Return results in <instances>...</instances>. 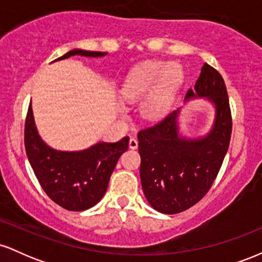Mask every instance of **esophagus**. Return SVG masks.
I'll return each mask as SVG.
<instances>
[{
	"label": "esophagus",
	"mask_w": 262,
	"mask_h": 262,
	"mask_svg": "<svg viewBox=\"0 0 262 262\" xmlns=\"http://www.w3.org/2000/svg\"><path fill=\"white\" fill-rule=\"evenodd\" d=\"M129 148L130 149L138 148V140L135 139V138H130V139H129Z\"/></svg>",
	"instance_id": "esophagus-1"
}]
</instances>
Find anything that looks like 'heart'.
<instances>
[{
    "instance_id": "1",
    "label": "heart",
    "mask_w": 262,
    "mask_h": 262,
    "mask_svg": "<svg viewBox=\"0 0 262 262\" xmlns=\"http://www.w3.org/2000/svg\"><path fill=\"white\" fill-rule=\"evenodd\" d=\"M181 82L182 71L177 65L148 61L129 73L121 93L127 102H137L151 92L144 106V113L149 118H158L170 110Z\"/></svg>"
}]
</instances>
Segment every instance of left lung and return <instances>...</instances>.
I'll return each instance as SVG.
<instances>
[{
  "mask_svg": "<svg viewBox=\"0 0 262 262\" xmlns=\"http://www.w3.org/2000/svg\"><path fill=\"white\" fill-rule=\"evenodd\" d=\"M197 97H206L215 107L213 127L203 138L179 135V110L138 133L141 187L150 206L165 214L183 212L206 196L229 148L231 112L227 87L222 75L208 64L202 66L185 100Z\"/></svg>",
  "mask_w": 262,
  "mask_h": 262,
  "instance_id": "8db88e82",
  "label": "left lung"
}]
</instances>
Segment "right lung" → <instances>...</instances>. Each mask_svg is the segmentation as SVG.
I'll use <instances>...</instances> for the list:
<instances>
[{
    "label": "right lung",
    "instance_id": "obj_1",
    "mask_svg": "<svg viewBox=\"0 0 262 262\" xmlns=\"http://www.w3.org/2000/svg\"><path fill=\"white\" fill-rule=\"evenodd\" d=\"M107 53L74 49L56 60L74 55L98 58ZM129 138L95 144L81 151H58L39 137L29 104L25 125V146L35 176L50 200L62 208L80 212L91 208L106 193L117 161L128 149Z\"/></svg>",
    "mask_w": 262,
    "mask_h": 262
}]
</instances>
